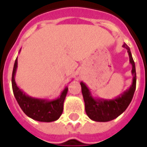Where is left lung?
<instances>
[{
    "mask_svg": "<svg viewBox=\"0 0 147 147\" xmlns=\"http://www.w3.org/2000/svg\"><path fill=\"white\" fill-rule=\"evenodd\" d=\"M123 47L127 49L129 57H130V62L133 66L132 74L134 76V78H133L132 86L130 88V89L116 99L111 100L101 99V100H96L92 97L89 90L88 89L86 85L83 82H81L82 92L85 101V111L88 116L94 121L107 122L117 118L127 109V107L129 106L130 103L132 100L136 89V82H137L136 68L130 48L126 43L123 45Z\"/></svg>",
    "mask_w": 147,
    "mask_h": 147,
    "instance_id": "1",
    "label": "left lung"
}]
</instances>
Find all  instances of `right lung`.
Instances as JSON below:
<instances>
[{
	"mask_svg": "<svg viewBox=\"0 0 147 147\" xmlns=\"http://www.w3.org/2000/svg\"><path fill=\"white\" fill-rule=\"evenodd\" d=\"M17 67V58L15 60L12 73V88L15 98L22 111L30 118L41 122H51L59 118L63 111V103L66 96L68 88L62 92L60 98L56 100L47 101L26 96L19 89L14 80Z\"/></svg>",
	"mask_w": 147,
	"mask_h": 147,
	"instance_id": "1",
	"label": "right lung"
}]
</instances>
